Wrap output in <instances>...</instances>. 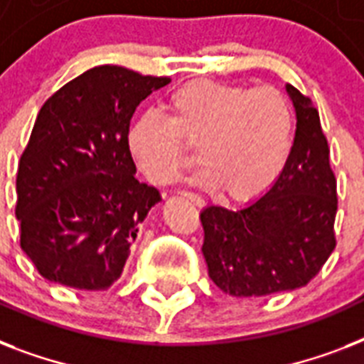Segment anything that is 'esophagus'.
Returning <instances> with one entry per match:
<instances>
[{
	"mask_svg": "<svg viewBox=\"0 0 364 364\" xmlns=\"http://www.w3.org/2000/svg\"><path fill=\"white\" fill-rule=\"evenodd\" d=\"M181 194H183V196H185V198L191 200V202H193V204H196V205H204V200L200 198L198 194L188 193V191H181Z\"/></svg>",
	"mask_w": 364,
	"mask_h": 364,
	"instance_id": "34e87169",
	"label": "esophagus"
}]
</instances>
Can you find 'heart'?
Wrapping results in <instances>:
<instances>
[{"label": "heart", "instance_id": "obj_1", "mask_svg": "<svg viewBox=\"0 0 364 364\" xmlns=\"http://www.w3.org/2000/svg\"><path fill=\"white\" fill-rule=\"evenodd\" d=\"M168 117L145 111L128 128V151L149 181L170 183L198 147L196 179L230 198L264 193L287 164L294 113L276 87L193 81L170 94Z\"/></svg>", "mask_w": 364, "mask_h": 364}]
</instances>
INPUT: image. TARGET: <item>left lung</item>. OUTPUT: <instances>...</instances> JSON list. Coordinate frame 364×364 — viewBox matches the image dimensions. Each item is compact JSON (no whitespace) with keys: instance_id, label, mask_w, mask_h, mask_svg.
Segmentation results:
<instances>
[{"instance_id":"1","label":"left lung","mask_w":364,"mask_h":364,"mask_svg":"<svg viewBox=\"0 0 364 364\" xmlns=\"http://www.w3.org/2000/svg\"><path fill=\"white\" fill-rule=\"evenodd\" d=\"M296 132L276 183L242 210L200 213L202 253L217 287L232 296H266L304 287L336 247V177L311 98L287 85Z\"/></svg>"}]
</instances>
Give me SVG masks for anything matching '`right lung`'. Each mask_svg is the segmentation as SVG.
<instances>
[{"label": "right lung", "instance_id": "1", "mask_svg": "<svg viewBox=\"0 0 364 364\" xmlns=\"http://www.w3.org/2000/svg\"><path fill=\"white\" fill-rule=\"evenodd\" d=\"M170 77L98 65L43 104L16 173L20 247L45 279L104 291L121 277L159 188L136 179L134 111Z\"/></svg>", "mask_w": 364, "mask_h": 364}]
</instances>
